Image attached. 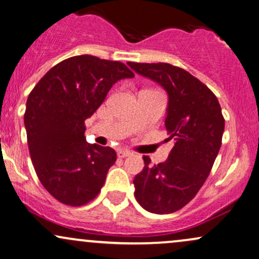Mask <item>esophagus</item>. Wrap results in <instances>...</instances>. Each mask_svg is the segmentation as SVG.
<instances>
[{"instance_id": "34e87169", "label": "esophagus", "mask_w": 259, "mask_h": 259, "mask_svg": "<svg viewBox=\"0 0 259 259\" xmlns=\"http://www.w3.org/2000/svg\"><path fill=\"white\" fill-rule=\"evenodd\" d=\"M130 155H132L130 150H122V149H121V150L117 151V156L121 157V159H124V157L130 156Z\"/></svg>"}]
</instances>
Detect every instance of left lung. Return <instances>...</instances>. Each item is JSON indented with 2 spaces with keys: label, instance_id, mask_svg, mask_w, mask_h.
Masks as SVG:
<instances>
[{
  "label": "left lung",
  "instance_id": "8db88e82",
  "mask_svg": "<svg viewBox=\"0 0 259 259\" xmlns=\"http://www.w3.org/2000/svg\"><path fill=\"white\" fill-rule=\"evenodd\" d=\"M137 74L150 78L168 94L165 126L175 147L165 162L150 165L133 181L139 205L156 214L183 208L207 179L222 145L224 117L217 97L187 70L167 63H132Z\"/></svg>",
  "mask_w": 259,
  "mask_h": 259
}]
</instances>
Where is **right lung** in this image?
I'll list each match as a JSON object with an SVG mask.
<instances>
[{"mask_svg":"<svg viewBox=\"0 0 259 259\" xmlns=\"http://www.w3.org/2000/svg\"><path fill=\"white\" fill-rule=\"evenodd\" d=\"M131 77L123 63L83 54L54 65L27 97L24 123L36 175L64 205H86L104 185L116 153L87 143L84 121L112 84Z\"/></svg>","mask_w":259,"mask_h":259,"instance_id":"obj_1","label":"right lung"}]
</instances>
